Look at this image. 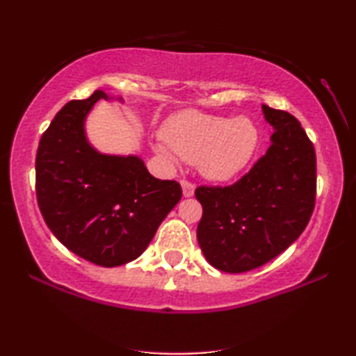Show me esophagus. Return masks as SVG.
Returning a JSON list of instances; mask_svg holds the SVG:
<instances>
[{"instance_id":"obj_1","label":"esophagus","mask_w":356,"mask_h":356,"mask_svg":"<svg viewBox=\"0 0 356 356\" xmlns=\"http://www.w3.org/2000/svg\"><path fill=\"white\" fill-rule=\"evenodd\" d=\"M181 188H183V195H184V197L194 195L195 186H194L193 183H191V181H188V179H183V181H181Z\"/></svg>"}]
</instances>
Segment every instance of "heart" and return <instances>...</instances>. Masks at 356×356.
<instances>
[{
    "instance_id": "heart-1",
    "label": "heart",
    "mask_w": 356,
    "mask_h": 356,
    "mask_svg": "<svg viewBox=\"0 0 356 356\" xmlns=\"http://www.w3.org/2000/svg\"><path fill=\"white\" fill-rule=\"evenodd\" d=\"M165 143L156 149L168 161L175 154L197 162L199 172L213 181H227L248 165L259 145V130L247 116L227 118L183 111L163 127Z\"/></svg>"
}]
</instances>
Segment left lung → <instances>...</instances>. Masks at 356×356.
I'll use <instances>...</instances> for the list:
<instances>
[{
  "mask_svg": "<svg viewBox=\"0 0 356 356\" xmlns=\"http://www.w3.org/2000/svg\"><path fill=\"white\" fill-rule=\"evenodd\" d=\"M273 127L264 156L231 186H199L197 240L205 259L240 273L277 258L296 240L314 213L315 147L293 114L262 105Z\"/></svg>",
  "mask_w": 356,
  "mask_h": 356,
  "instance_id": "8db88e82",
  "label": "left lung"
}]
</instances>
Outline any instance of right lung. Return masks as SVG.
<instances>
[{"label":"right lung","mask_w":356,"mask_h":356,"mask_svg":"<svg viewBox=\"0 0 356 356\" xmlns=\"http://www.w3.org/2000/svg\"><path fill=\"white\" fill-rule=\"evenodd\" d=\"M108 95L71 100L42 134L36 152V197L47 227L70 251L114 267L143 253L181 199V186L157 179L136 156L100 154L84 121ZM121 100V98H119Z\"/></svg>","instance_id":"1"}]
</instances>
